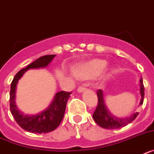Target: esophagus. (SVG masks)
I'll list each match as a JSON object with an SVG mask.
<instances>
[{"instance_id":"1","label":"esophagus","mask_w":154,"mask_h":154,"mask_svg":"<svg viewBox=\"0 0 154 154\" xmlns=\"http://www.w3.org/2000/svg\"><path fill=\"white\" fill-rule=\"evenodd\" d=\"M85 90H86V88H85V87H79L78 89H77V92L81 93V92H83Z\"/></svg>"}]
</instances>
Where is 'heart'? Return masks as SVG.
Listing matches in <instances>:
<instances>
[{"label": "heart", "mask_w": 154, "mask_h": 154, "mask_svg": "<svg viewBox=\"0 0 154 154\" xmlns=\"http://www.w3.org/2000/svg\"><path fill=\"white\" fill-rule=\"evenodd\" d=\"M107 63L103 59H95L89 62L82 65L73 75L77 76L81 79H92L99 75L106 67Z\"/></svg>", "instance_id": "obj_1"}]
</instances>
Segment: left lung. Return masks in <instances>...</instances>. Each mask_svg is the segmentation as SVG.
I'll return each mask as SVG.
<instances>
[{"label":"left lung","mask_w":154,"mask_h":154,"mask_svg":"<svg viewBox=\"0 0 154 154\" xmlns=\"http://www.w3.org/2000/svg\"><path fill=\"white\" fill-rule=\"evenodd\" d=\"M140 92L141 95V99L140 102V106L143 104L144 99V86L143 83V79L140 78ZM98 96V105L92 117L94 120L99 126L108 129V130H114L119 129L126 126L129 123H132L137 118L139 112H133L129 116L126 117H118L109 111L108 108L106 106L103 90L99 89L97 91Z\"/></svg>","instance_id":"obj_1"}]
</instances>
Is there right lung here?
<instances>
[{"mask_svg":"<svg viewBox=\"0 0 154 154\" xmlns=\"http://www.w3.org/2000/svg\"><path fill=\"white\" fill-rule=\"evenodd\" d=\"M55 57V55L42 56L21 69L15 75L11 84L10 92V109L14 119L17 124L26 131L35 133H46L55 130L62 122L65 107L71 92L61 91L57 92L48 108L34 115L24 114L19 110L15 103L17 85L23 75L29 69L45 68Z\"/></svg>","mask_w":154,"mask_h":154,"instance_id":"obj_1","label":"right lung"}]
</instances>
